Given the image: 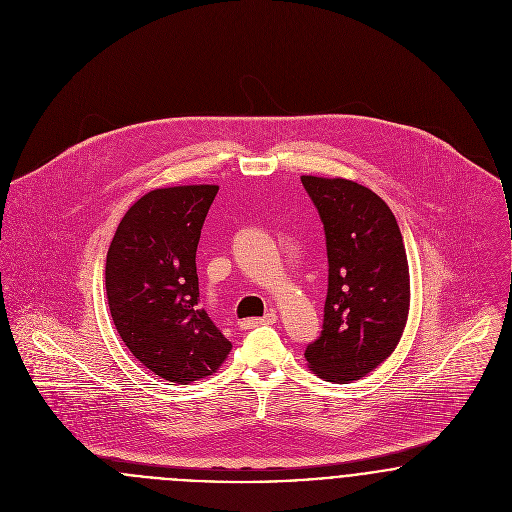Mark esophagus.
I'll use <instances>...</instances> for the list:
<instances>
[{
  "label": "esophagus",
  "mask_w": 512,
  "mask_h": 512,
  "mask_svg": "<svg viewBox=\"0 0 512 512\" xmlns=\"http://www.w3.org/2000/svg\"><path fill=\"white\" fill-rule=\"evenodd\" d=\"M276 321H278V315H276L274 311H270V313H266L264 317L244 319V321L240 323V327H242V329H254V327H260V325H272V323H276Z\"/></svg>",
  "instance_id": "esophagus-1"
}]
</instances>
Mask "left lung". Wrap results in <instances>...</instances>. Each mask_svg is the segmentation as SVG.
Segmentation results:
<instances>
[{
    "mask_svg": "<svg viewBox=\"0 0 512 512\" xmlns=\"http://www.w3.org/2000/svg\"><path fill=\"white\" fill-rule=\"evenodd\" d=\"M325 230L329 284L321 335L305 361L327 382L366 376L396 349L410 309L402 232L388 205L347 179L303 175Z\"/></svg>",
    "mask_w": 512,
    "mask_h": 512,
    "instance_id": "obj_1",
    "label": "left lung"
}]
</instances>
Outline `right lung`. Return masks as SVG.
Instances as JSON below:
<instances>
[{"instance_id": "right-lung-1", "label": "right lung", "mask_w": 512, "mask_h": 512, "mask_svg": "<svg viewBox=\"0 0 512 512\" xmlns=\"http://www.w3.org/2000/svg\"><path fill=\"white\" fill-rule=\"evenodd\" d=\"M217 185L149 191L120 220L106 256L110 315L130 353L157 376H211L232 345L199 309L197 244Z\"/></svg>"}]
</instances>
